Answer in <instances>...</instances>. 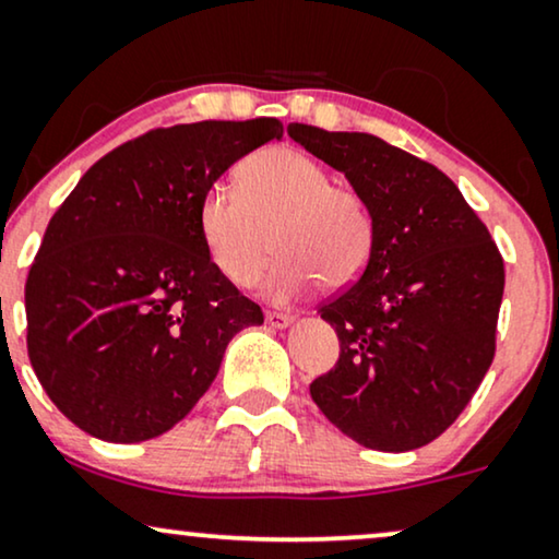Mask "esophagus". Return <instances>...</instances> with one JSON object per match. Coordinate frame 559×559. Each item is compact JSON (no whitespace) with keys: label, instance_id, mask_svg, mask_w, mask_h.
Segmentation results:
<instances>
[{"label":"esophagus","instance_id":"34e87169","mask_svg":"<svg viewBox=\"0 0 559 559\" xmlns=\"http://www.w3.org/2000/svg\"><path fill=\"white\" fill-rule=\"evenodd\" d=\"M292 322H294L292 314H284V312H267L265 314V324H267V328H273V330H284Z\"/></svg>","mask_w":559,"mask_h":559}]
</instances>
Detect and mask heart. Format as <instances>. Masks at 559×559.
Returning <instances> with one entry per match:
<instances>
[{
    "mask_svg": "<svg viewBox=\"0 0 559 559\" xmlns=\"http://www.w3.org/2000/svg\"><path fill=\"white\" fill-rule=\"evenodd\" d=\"M263 281L273 301L299 299L324 281L350 286L373 250V218L356 190L332 186L320 162L292 146H271L239 165V190L214 182L198 201V235L216 271L250 286L271 255Z\"/></svg>",
    "mask_w": 559,
    "mask_h": 559,
    "instance_id": "heart-1",
    "label": "heart"
}]
</instances>
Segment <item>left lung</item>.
Wrapping results in <instances>:
<instances>
[{
	"mask_svg": "<svg viewBox=\"0 0 559 559\" xmlns=\"http://www.w3.org/2000/svg\"><path fill=\"white\" fill-rule=\"evenodd\" d=\"M373 218L361 278L320 314L341 341L309 392L332 426L377 451L426 447L459 418L496 356L506 271L490 231L441 169L371 133L292 123Z\"/></svg>",
	"mask_w": 559,
	"mask_h": 559,
	"instance_id": "1",
	"label": "left lung"
}]
</instances>
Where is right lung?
Listing matches in <instances>:
<instances>
[{
    "label": "right lung",
    "mask_w": 559,
    "mask_h": 559,
    "mask_svg": "<svg viewBox=\"0 0 559 559\" xmlns=\"http://www.w3.org/2000/svg\"><path fill=\"white\" fill-rule=\"evenodd\" d=\"M275 118L157 129L95 162L48 222L25 284L27 356L74 426L139 443L180 423L216 379L255 301L216 271L198 201Z\"/></svg>",
    "instance_id": "obj_1"
}]
</instances>
